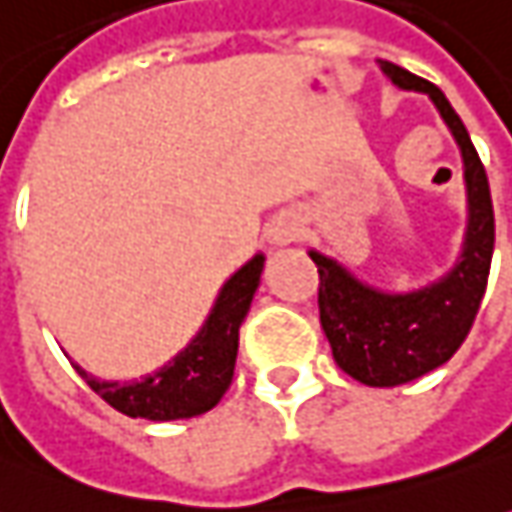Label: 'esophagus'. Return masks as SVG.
I'll return each instance as SVG.
<instances>
[{"label": "esophagus", "mask_w": 512, "mask_h": 512, "mask_svg": "<svg viewBox=\"0 0 512 512\" xmlns=\"http://www.w3.org/2000/svg\"><path fill=\"white\" fill-rule=\"evenodd\" d=\"M266 238H269V243H274V246H288V243H294L300 238V224H297V218H291V215H277L269 227H266Z\"/></svg>", "instance_id": "obj_1"}]
</instances>
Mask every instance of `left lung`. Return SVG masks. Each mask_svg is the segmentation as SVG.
<instances>
[{
	"label": "left lung",
	"mask_w": 512,
	"mask_h": 512,
	"mask_svg": "<svg viewBox=\"0 0 512 512\" xmlns=\"http://www.w3.org/2000/svg\"><path fill=\"white\" fill-rule=\"evenodd\" d=\"M381 69L395 86L429 95L460 145L468 190L462 252L446 277L406 294L364 285L314 249L308 255L319 271V322L336 364L367 387H398L446 364L465 342L488 288L496 227L488 173L448 97L403 66L381 61Z\"/></svg>",
	"instance_id": "8db88e82"
}]
</instances>
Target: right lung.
Instances as JSON below:
<instances>
[{"mask_svg":"<svg viewBox=\"0 0 512 512\" xmlns=\"http://www.w3.org/2000/svg\"><path fill=\"white\" fill-rule=\"evenodd\" d=\"M263 260L266 257L255 255L229 277L196 339L154 375L139 381H100L75 364L78 375L103 401L128 417L182 420L210 412L232 384L238 330L260 285Z\"/></svg>","mask_w":512,"mask_h":512,"instance_id":"right-lung-1","label":"right lung"}]
</instances>
